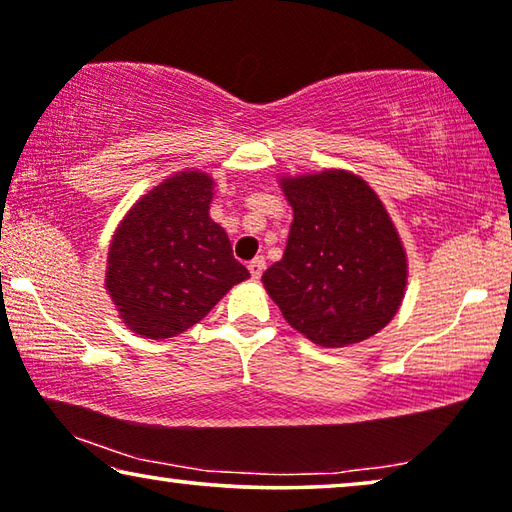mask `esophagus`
<instances>
[{
    "label": "esophagus",
    "instance_id": "obj_1",
    "mask_svg": "<svg viewBox=\"0 0 512 512\" xmlns=\"http://www.w3.org/2000/svg\"><path fill=\"white\" fill-rule=\"evenodd\" d=\"M264 269H266V262H264V257H255L253 262L248 264V271H250V276H253L255 280H259L262 278V273H264Z\"/></svg>",
    "mask_w": 512,
    "mask_h": 512
}]
</instances>
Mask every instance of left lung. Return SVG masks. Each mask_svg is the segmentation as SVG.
Returning <instances> with one entry per match:
<instances>
[{"label":"left lung","instance_id":"left-lung-1","mask_svg":"<svg viewBox=\"0 0 512 512\" xmlns=\"http://www.w3.org/2000/svg\"><path fill=\"white\" fill-rule=\"evenodd\" d=\"M294 220L262 283L283 318L322 348L390 325L408 283L401 236L376 190L345 169L280 178Z\"/></svg>","mask_w":512,"mask_h":512}]
</instances>
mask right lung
<instances>
[{"label":"right lung","instance_id":"right-lung-1","mask_svg":"<svg viewBox=\"0 0 512 512\" xmlns=\"http://www.w3.org/2000/svg\"><path fill=\"white\" fill-rule=\"evenodd\" d=\"M213 194L206 171H176L115 227L104 287L134 334L153 341L183 334L250 278L225 229L211 220Z\"/></svg>","mask_w":512,"mask_h":512}]
</instances>
